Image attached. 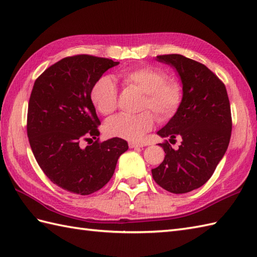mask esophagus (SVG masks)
Segmentation results:
<instances>
[{"label":"esophagus","instance_id":"esophagus-1","mask_svg":"<svg viewBox=\"0 0 257 257\" xmlns=\"http://www.w3.org/2000/svg\"><path fill=\"white\" fill-rule=\"evenodd\" d=\"M145 145L144 144H139V143H129L130 148H143Z\"/></svg>","mask_w":257,"mask_h":257}]
</instances>
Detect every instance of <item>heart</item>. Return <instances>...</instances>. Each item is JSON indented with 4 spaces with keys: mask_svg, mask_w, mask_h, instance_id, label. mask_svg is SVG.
<instances>
[{
    "mask_svg": "<svg viewBox=\"0 0 257 257\" xmlns=\"http://www.w3.org/2000/svg\"><path fill=\"white\" fill-rule=\"evenodd\" d=\"M121 77L127 87H134L143 91L145 97L141 101L139 114H117L109 118L105 123V132L112 137L137 141L154 127L155 117L167 119L177 112L182 102L183 91L180 81L168 77L166 70L160 67L144 65L121 72ZM90 101L96 110L102 116H108L117 109L118 87L109 75H102L92 84L89 92Z\"/></svg>",
    "mask_w": 257,
    "mask_h": 257,
    "instance_id": "obj_1",
    "label": "heart"
}]
</instances>
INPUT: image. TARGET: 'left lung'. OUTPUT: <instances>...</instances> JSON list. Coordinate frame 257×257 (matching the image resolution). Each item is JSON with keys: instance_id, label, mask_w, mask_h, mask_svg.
I'll return each mask as SVG.
<instances>
[{"instance_id": "8db88e82", "label": "left lung", "mask_w": 257, "mask_h": 257, "mask_svg": "<svg viewBox=\"0 0 257 257\" xmlns=\"http://www.w3.org/2000/svg\"><path fill=\"white\" fill-rule=\"evenodd\" d=\"M177 69L182 81V102L176 114L158 132L162 138L182 139L174 151L166 140L160 144L165 160L152 169V177L171 193H187L209 180L230 144L232 116L222 80L205 65L179 54L157 56Z\"/></svg>"}]
</instances>
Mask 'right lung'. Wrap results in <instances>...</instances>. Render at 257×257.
<instances>
[{"label": "right lung", "mask_w": 257, "mask_h": 257, "mask_svg": "<svg viewBox=\"0 0 257 257\" xmlns=\"http://www.w3.org/2000/svg\"><path fill=\"white\" fill-rule=\"evenodd\" d=\"M118 64L86 54L65 57L33 86L26 125L32 151L46 177L72 193L100 190L128 150L121 138L99 141L100 121L89 97L96 79ZM85 141L89 146L83 147Z\"/></svg>", "instance_id": "1"}]
</instances>
